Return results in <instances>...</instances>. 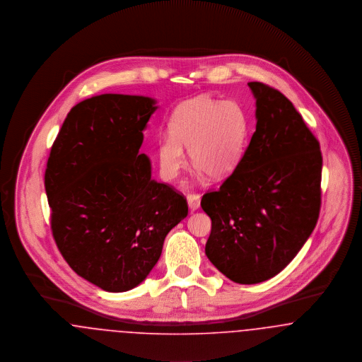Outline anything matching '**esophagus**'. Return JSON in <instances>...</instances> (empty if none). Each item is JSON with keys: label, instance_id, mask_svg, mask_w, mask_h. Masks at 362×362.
<instances>
[{"label": "esophagus", "instance_id": "esophagus-1", "mask_svg": "<svg viewBox=\"0 0 362 362\" xmlns=\"http://www.w3.org/2000/svg\"><path fill=\"white\" fill-rule=\"evenodd\" d=\"M187 199H188V206H189L190 211H196L200 207V194L188 193Z\"/></svg>", "mask_w": 362, "mask_h": 362}]
</instances>
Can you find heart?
<instances>
[{
  "label": "heart",
  "instance_id": "b5f03b06",
  "mask_svg": "<svg viewBox=\"0 0 362 362\" xmlns=\"http://www.w3.org/2000/svg\"><path fill=\"white\" fill-rule=\"evenodd\" d=\"M247 134V115L237 103L209 96L184 102L173 113L169 134L158 140L162 175L170 181L178 177L185 165L182 148H188L199 172L226 178L241 162Z\"/></svg>",
  "mask_w": 362,
  "mask_h": 362
}]
</instances>
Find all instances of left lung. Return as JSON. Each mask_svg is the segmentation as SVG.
<instances>
[{
  "mask_svg": "<svg viewBox=\"0 0 362 362\" xmlns=\"http://www.w3.org/2000/svg\"><path fill=\"white\" fill-rule=\"evenodd\" d=\"M256 98V131L237 169L203 194L211 218L206 255L230 281L260 284L300 252L322 206L320 143L282 93L247 83Z\"/></svg>",
  "mask_w": 362,
  "mask_h": 362,
  "instance_id": "obj_1",
  "label": "left lung"
}]
</instances>
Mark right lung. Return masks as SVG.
<instances>
[{"instance_id":"obj_1","label":"right lung","mask_w":362,"mask_h":362,"mask_svg":"<svg viewBox=\"0 0 362 362\" xmlns=\"http://www.w3.org/2000/svg\"><path fill=\"white\" fill-rule=\"evenodd\" d=\"M153 103L119 94L81 100L45 172L58 250L77 275L112 293L146 279L168 233L188 215L187 197L151 180L150 160L139 153Z\"/></svg>"}]
</instances>
